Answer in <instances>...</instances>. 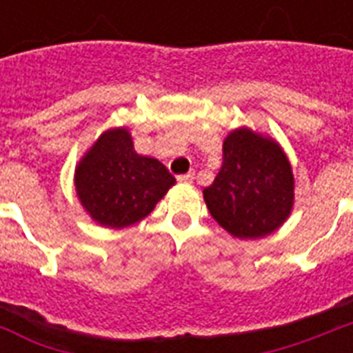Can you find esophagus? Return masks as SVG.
I'll return each mask as SVG.
<instances>
[{"instance_id": "obj_1", "label": "esophagus", "mask_w": 353, "mask_h": 353, "mask_svg": "<svg viewBox=\"0 0 353 353\" xmlns=\"http://www.w3.org/2000/svg\"><path fill=\"white\" fill-rule=\"evenodd\" d=\"M177 181H179V183H192L194 181V174H192V172H188V174L177 176Z\"/></svg>"}]
</instances>
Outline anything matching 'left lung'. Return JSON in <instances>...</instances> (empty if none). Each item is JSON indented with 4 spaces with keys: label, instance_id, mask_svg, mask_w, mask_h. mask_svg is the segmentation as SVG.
Segmentation results:
<instances>
[{
    "label": "left lung",
    "instance_id": "8db88e82",
    "mask_svg": "<svg viewBox=\"0 0 353 353\" xmlns=\"http://www.w3.org/2000/svg\"><path fill=\"white\" fill-rule=\"evenodd\" d=\"M210 216L240 240L271 234L290 218L295 177L276 141L251 128H236L223 141V165L203 190Z\"/></svg>",
    "mask_w": 353,
    "mask_h": 353
}]
</instances>
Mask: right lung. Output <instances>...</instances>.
I'll return each mask as SVG.
<instances>
[{"label":"right lung","mask_w":353,"mask_h":353,"mask_svg":"<svg viewBox=\"0 0 353 353\" xmlns=\"http://www.w3.org/2000/svg\"><path fill=\"white\" fill-rule=\"evenodd\" d=\"M176 179L161 161L139 155L128 128H110L74 168V190L91 220L110 229L137 223Z\"/></svg>","instance_id":"1"}]
</instances>
